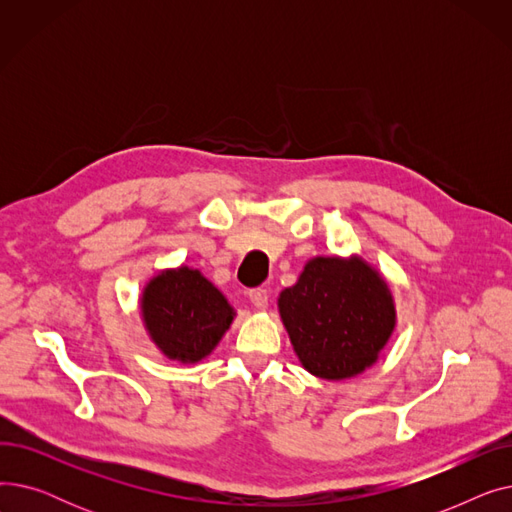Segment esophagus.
Wrapping results in <instances>:
<instances>
[{"label": "esophagus", "mask_w": 512, "mask_h": 512, "mask_svg": "<svg viewBox=\"0 0 512 512\" xmlns=\"http://www.w3.org/2000/svg\"><path fill=\"white\" fill-rule=\"evenodd\" d=\"M249 299H251L253 307L265 309L267 301H270V294H267L265 288H253V290H249Z\"/></svg>", "instance_id": "1"}]
</instances>
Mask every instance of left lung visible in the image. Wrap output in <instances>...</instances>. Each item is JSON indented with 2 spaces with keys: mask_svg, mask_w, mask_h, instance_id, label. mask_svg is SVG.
I'll return each instance as SVG.
<instances>
[{
  "mask_svg": "<svg viewBox=\"0 0 512 512\" xmlns=\"http://www.w3.org/2000/svg\"><path fill=\"white\" fill-rule=\"evenodd\" d=\"M278 307L294 353L324 380L353 378L373 365L396 324L390 288L357 257L311 259Z\"/></svg>",
  "mask_w": 512,
  "mask_h": 512,
  "instance_id": "left-lung-1",
  "label": "left lung"
}]
</instances>
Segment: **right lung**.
Wrapping results in <instances>:
<instances>
[{"label":"right lung","mask_w":512,"mask_h":512,"mask_svg":"<svg viewBox=\"0 0 512 512\" xmlns=\"http://www.w3.org/2000/svg\"><path fill=\"white\" fill-rule=\"evenodd\" d=\"M141 313L159 351L182 363L205 359L234 319L224 294L184 265L157 274L145 286Z\"/></svg>","instance_id":"1"}]
</instances>
